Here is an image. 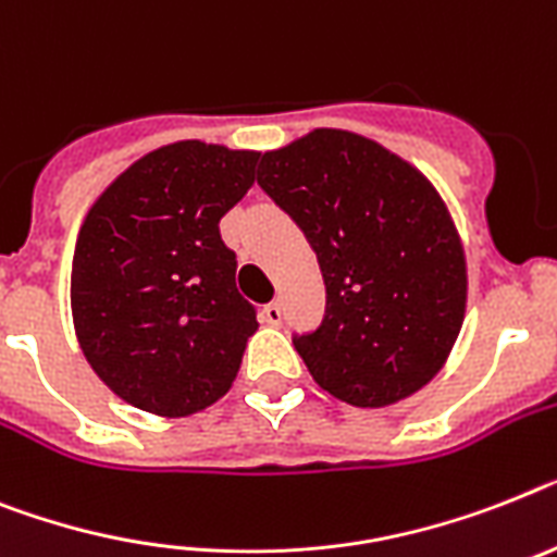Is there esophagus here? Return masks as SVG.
I'll return each mask as SVG.
<instances>
[{
  "mask_svg": "<svg viewBox=\"0 0 557 557\" xmlns=\"http://www.w3.org/2000/svg\"><path fill=\"white\" fill-rule=\"evenodd\" d=\"M263 320L269 322V325H280V322H283V306H280V302H269V306L263 308Z\"/></svg>",
  "mask_w": 557,
  "mask_h": 557,
  "instance_id": "esophagus-1",
  "label": "esophagus"
}]
</instances>
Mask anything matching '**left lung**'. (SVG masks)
Wrapping results in <instances>:
<instances>
[{
    "label": "left lung",
    "instance_id": "obj_1",
    "mask_svg": "<svg viewBox=\"0 0 557 557\" xmlns=\"http://www.w3.org/2000/svg\"><path fill=\"white\" fill-rule=\"evenodd\" d=\"M257 184L320 260L325 320L294 339L317 385L357 408L422 391L467 308L465 246L436 186L382 144L331 127L263 152Z\"/></svg>",
    "mask_w": 557,
    "mask_h": 557
}]
</instances>
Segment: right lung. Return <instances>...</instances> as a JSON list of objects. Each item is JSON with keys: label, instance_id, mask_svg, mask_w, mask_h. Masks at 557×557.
<instances>
[{"label": "right lung", "instance_id": "add662e5", "mask_svg": "<svg viewBox=\"0 0 557 557\" xmlns=\"http://www.w3.org/2000/svg\"><path fill=\"white\" fill-rule=\"evenodd\" d=\"M255 149L158 147L96 198L73 251L82 354L112 394L181 419L226 396L257 331L221 218L255 184Z\"/></svg>", "mask_w": 557, "mask_h": 557}]
</instances>
